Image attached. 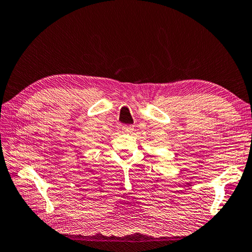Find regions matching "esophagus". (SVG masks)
Wrapping results in <instances>:
<instances>
[{
  "label": "esophagus",
  "instance_id": "esophagus-1",
  "mask_svg": "<svg viewBox=\"0 0 252 252\" xmlns=\"http://www.w3.org/2000/svg\"><path fill=\"white\" fill-rule=\"evenodd\" d=\"M122 130L125 132H131L133 130V126H122Z\"/></svg>",
  "mask_w": 252,
  "mask_h": 252
}]
</instances>
